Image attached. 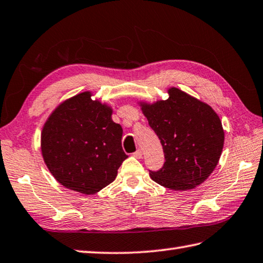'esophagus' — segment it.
Returning a JSON list of instances; mask_svg holds the SVG:
<instances>
[{"instance_id":"obj_1","label":"esophagus","mask_w":263,"mask_h":263,"mask_svg":"<svg viewBox=\"0 0 263 263\" xmlns=\"http://www.w3.org/2000/svg\"><path fill=\"white\" fill-rule=\"evenodd\" d=\"M133 155H134V156H135V157H136V159H141V157L143 156V152H142L141 149H137V151L135 152V153H134Z\"/></svg>"}]
</instances>
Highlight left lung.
<instances>
[{
	"label": "left lung",
	"mask_w": 263,
	"mask_h": 263,
	"mask_svg": "<svg viewBox=\"0 0 263 263\" xmlns=\"http://www.w3.org/2000/svg\"><path fill=\"white\" fill-rule=\"evenodd\" d=\"M167 93L166 100L139 102L165 157L163 167L149 171V176L165 188L190 190L215 170L224 146V129L209 104L178 87Z\"/></svg>",
	"instance_id": "8db88e82"
}]
</instances>
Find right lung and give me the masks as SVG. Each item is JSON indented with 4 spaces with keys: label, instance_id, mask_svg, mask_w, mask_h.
Listing matches in <instances>:
<instances>
[{
    "label": "right lung",
    "instance_id": "1",
    "mask_svg": "<svg viewBox=\"0 0 263 263\" xmlns=\"http://www.w3.org/2000/svg\"><path fill=\"white\" fill-rule=\"evenodd\" d=\"M91 97L85 91L62 102L46 120L40 144L52 177L84 195H95L111 183L128 157L111 107Z\"/></svg>",
    "mask_w": 263,
    "mask_h": 263
}]
</instances>
